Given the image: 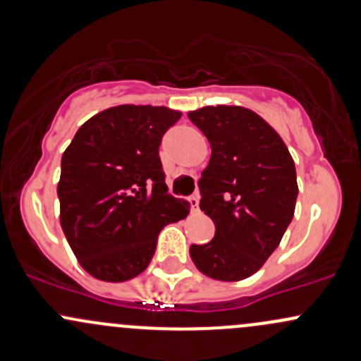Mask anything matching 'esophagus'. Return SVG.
Returning a JSON list of instances; mask_svg holds the SVG:
<instances>
[{
    "mask_svg": "<svg viewBox=\"0 0 361 361\" xmlns=\"http://www.w3.org/2000/svg\"><path fill=\"white\" fill-rule=\"evenodd\" d=\"M188 204H190V209H192L193 212L199 211V197H197V195L188 197Z\"/></svg>",
    "mask_w": 361,
    "mask_h": 361,
    "instance_id": "obj_1",
    "label": "esophagus"
}]
</instances>
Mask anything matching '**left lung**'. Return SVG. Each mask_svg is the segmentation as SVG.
<instances>
[{
  "instance_id": "left-lung-1",
  "label": "left lung",
  "mask_w": 361,
  "mask_h": 361,
  "mask_svg": "<svg viewBox=\"0 0 361 361\" xmlns=\"http://www.w3.org/2000/svg\"><path fill=\"white\" fill-rule=\"evenodd\" d=\"M188 117L211 145L199 187L200 209L216 226L211 242L190 245V257L214 280L249 279L279 247L294 216L292 155L279 133L250 109L209 105Z\"/></svg>"
}]
</instances>
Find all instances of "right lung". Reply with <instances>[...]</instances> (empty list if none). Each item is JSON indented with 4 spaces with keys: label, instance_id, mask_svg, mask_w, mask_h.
Returning a JSON list of instances; mask_svg holds the SVG:
<instances>
[{
    "label": "right lung",
    "instance_id": "obj_1",
    "mask_svg": "<svg viewBox=\"0 0 361 361\" xmlns=\"http://www.w3.org/2000/svg\"><path fill=\"white\" fill-rule=\"evenodd\" d=\"M181 117L152 105H117L79 128L62 155L60 225L79 264L104 282L149 267L159 231L185 219L188 202L164 181L159 145Z\"/></svg>",
    "mask_w": 361,
    "mask_h": 361
}]
</instances>
